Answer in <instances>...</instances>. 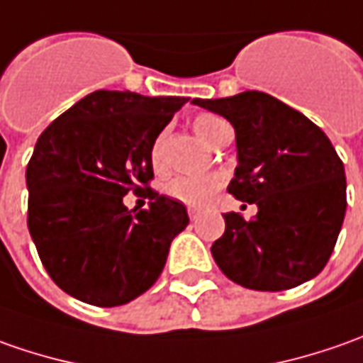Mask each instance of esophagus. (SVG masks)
I'll return each mask as SVG.
<instances>
[{"mask_svg":"<svg viewBox=\"0 0 363 363\" xmlns=\"http://www.w3.org/2000/svg\"><path fill=\"white\" fill-rule=\"evenodd\" d=\"M199 215H201V211L196 206H189V217H191V220L199 219Z\"/></svg>","mask_w":363,"mask_h":363,"instance_id":"obj_1","label":"esophagus"}]
</instances>
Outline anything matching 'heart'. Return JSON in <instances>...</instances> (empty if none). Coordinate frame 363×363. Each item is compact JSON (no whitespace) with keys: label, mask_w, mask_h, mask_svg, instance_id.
Here are the masks:
<instances>
[{"label":"heart","mask_w":363,"mask_h":363,"mask_svg":"<svg viewBox=\"0 0 363 363\" xmlns=\"http://www.w3.org/2000/svg\"><path fill=\"white\" fill-rule=\"evenodd\" d=\"M193 130L196 136L208 146H217L220 140H225L227 136H231V126L219 116L215 114H196L193 118ZM150 164L157 172H164L169 169V158H167V134L160 132L157 140L152 143L150 148ZM223 177L213 172V174H205V177H177L172 181L167 182L164 191L169 196L181 201L184 205L203 206L206 205L215 193L223 186Z\"/></svg>","instance_id":"1"}]
</instances>
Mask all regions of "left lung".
Segmentation results:
<instances>
[{"label":"left lung","instance_id":"left-lung-1","mask_svg":"<svg viewBox=\"0 0 363 363\" xmlns=\"http://www.w3.org/2000/svg\"><path fill=\"white\" fill-rule=\"evenodd\" d=\"M193 104L227 118L239 164L227 191L257 205L255 219L227 213L211 253L231 281L283 291L330 261L345 217V170L323 130L281 100L247 90Z\"/></svg>","mask_w":363,"mask_h":363}]
</instances>
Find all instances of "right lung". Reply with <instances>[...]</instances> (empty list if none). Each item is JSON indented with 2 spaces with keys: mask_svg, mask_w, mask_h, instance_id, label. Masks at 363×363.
Returning a JSON list of instances; mask_svg holds the SVG:
<instances>
[{
  "mask_svg": "<svg viewBox=\"0 0 363 363\" xmlns=\"http://www.w3.org/2000/svg\"><path fill=\"white\" fill-rule=\"evenodd\" d=\"M189 98L96 90L45 128L28 162V229L60 289L98 307L124 306L162 273L186 206L150 191V148ZM147 191L128 211L121 196Z\"/></svg>",
  "mask_w": 363,
  "mask_h": 363,
  "instance_id": "add662e5",
  "label": "right lung"
}]
</instances>
